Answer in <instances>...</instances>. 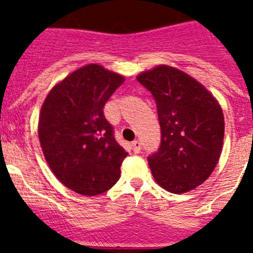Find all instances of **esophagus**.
<instances>
[{"mask_svg":"<svg viewBox=\"0 0 253 253\" xmlns=\"http://www.w3.org/2000/svg\"><path fill=\"white\" fill-rule=\"evenodd\" d=\"M131 148H133L134 153H139L140 148H142V143H140L139 140H134V142L131 143Z\"/></svg>","mask_w":253,"mask_h":253,"instance_id":"34e87169","label":"esophagus"}]
</instances>
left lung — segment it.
<instances>
[{
	"mask_svg": "<svg viewBox=\"0 0 253 253\" xmlns=\"http://www.w3.org/2000/svg\"><path fill=\"white\" fill-rule=\"evenodd\" d=\"M157 104L161 147L148 157L153 178L173 194L208 180L223 149L224 116L218 100L195 78L160 64L137 76Z\"/></svg>",
	"mask_w": 253,
	"mask_h": 253,
	"instance_id": "1",
	"label": "left lung"
}]
</instances>
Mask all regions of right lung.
Here are the masks:
<instances>
[{"instance_id":"add662e5","label":"right lung","mask_w":253,"mask_h":253,"mask_svg":"<svg viewBox=\"0 0 253 253\" xmlns=\"http://www.w3.org/2000/svg\"><path fill=\"white\" fill-rule=\"evenodd\" d=\"M124 81L100 64H86L55 84L42 105V151L55 177L75 193L99 195L119 180L128 153L114 138L102 109Z\"/></svg>"}]
</instances>
